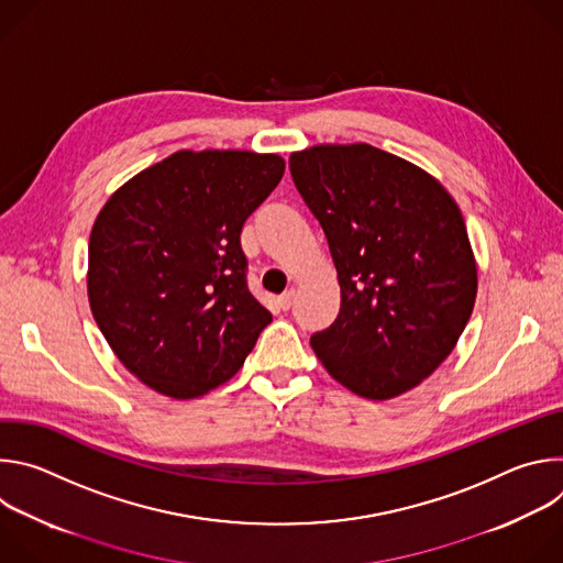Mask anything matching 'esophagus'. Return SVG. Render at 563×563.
Masks as SVG:
<instances>
[{"label": "esophagus", "mask_w": 563, "mask_h": 563, "mask_svg": "<svg viewBox=\"0 0 563 563\" xmlns=\"http://www.w3.org/2000/svg\"><path fill=\"white\" fill-rule=\"evenodd\" d=\"M294 300H296V289L291 287V289H287V291L278 298V305H280V309H289V307L294 305Z\"/></svg>", "instance_id": "1"}]
</instances>
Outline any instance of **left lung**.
Here are the masks:
<instances>
[{
  "label": "left lung",
  "instance_id": "left-lung-1",
  "mask_svg": "<svg viewBox=\"0 0 563 563\" xmlns=\"http://www.w3.org/2000/svg\"><path fill=\"white\" fill-rule=\"evenodd\" d=\"M289 172L341 287L339 316L311 350L363 398L410 391L452 354L476 300L456 200L426 169L365 142L294 151Z\"/></svg>",
  "mask_w": 563,
  "mask_h": 563
}]
</instances>
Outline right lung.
<instances>
[{
	"label": "right lung",
	"mask_w": 563,
	"mask_h": 563,
	"mask_svg": "<svg viewBox=\"0 0 563 563\" xmlns=\"http://www.w3.org/2000/svg\"><path fill=\"white\" fill-rule=\"evenodd\" d=\"M285 174L278 153L183 148L126 180L89 238L87 291L120 363L196 398L243 367L272 313L250 294L240 231Z\"/></svg>",
	"instance_id": "1"
}]
</instances>
